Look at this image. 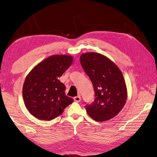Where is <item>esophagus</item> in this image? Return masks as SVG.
Returning a JSON list of instances; mask_svg holds the SVG:
<instances>
[{
    "label": "esophagus",
    "mask_w": 157,
    "mask_h": 157,
    "mask_svg": "<svg viewBox=\"0 0 157 157\" xmlns=\"http://www.w3.org/2000/svg\"><path fill=\"white\" fill-rule=\"evenodd\" d=\"M73 99H74V101L75 102H80V101H81V97H80V96H75V97L73 98Z\"/></svg>",
    "instance_id": "34e87169"
}]
</instances>
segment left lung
<instances>
[{
    "label": "left lung",
    "mask_w": 157,
    "mask_h": 157,
    "mask_svg": "<svg viewBox=\"0 0 157 157\" xmlns=\"http://www.w3.org/2000/svg\"><path fill=\"white\" fill-rule=\"evenodd\" d=\"M80 63L95 92L94 101L86 106L89 116L101 122L117 115L128 97L121 70L111 60L100 53H84L80 56Z\"/></svg>",
    "instance_id": "obj_1"
}]
</instances>
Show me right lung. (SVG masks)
Segmentation results:
<instances>
[{"instance_id": "add662e5", "label": "right lung", "mask_w": 157, "mask_h": 157, "mask_svg": "<svg viewBox=\"0 0 157 157\" xmlns=\"http://www.w3.org/2000/svg\"><path fill=\"white\" fill-rule=\"evenodd\" d=\"M73 61L70 55H52L28 73L23 86V98L26 108L36 118L54 119L73 102L65 95V86L59 79Z\"/></svg>"}]
</instances>
